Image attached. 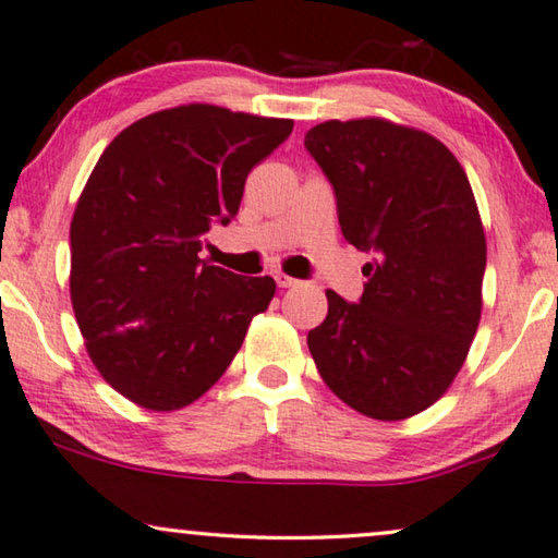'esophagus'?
Instances as JSON below:
<instances>
[{"instance_id":"esophagus-1","label":"esophagus","mask_w":558,"mask_h":558,"mask_svg":"<svg viewBox=\"0 0 558 558\" xmlns=\"http://www.w3.org/2000/svg\"><path fill=\"white\" fill-rule=\"evenodd\" d=\"M274 281H277L279 289H291V287L299 284L296 279H291L289 274H284V271H274Z\"/></svg>"}]
</instances>
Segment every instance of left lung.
Here are the masks:
<instances>
[{"mask_svg":"<svg viewBox=\"0 0 558 558\" xmlns=\"http://www.w3.org/2000/svg\"><path fill=\"white\" fill-rule=\"evenodd\" d=\"M304 145L333 185L343 236L373 254L359 304L326 289L308 351L361 415L413 417L452 386L480 326L487 240L470 180L430 133L386 118L318 123Z\"/></svg>","mask_w":558,"mask_h":558,"instance_id":"left-lung-1","label":"left lung"}]
</instances>
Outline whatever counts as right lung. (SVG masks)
I'll return each mask as SVG.
<instances>
[{
  "mask_svg": "<svg viewBox=\"0 0 558 558\" xmlns=\"http://www.w3.org/2000/svg\"><path fill=\"white\" fill-rule=\"evenodd\" d=\"M291 128L187 104L128 125L98 158L71 219V304L90 361L131 403L158 413L195 403L267 312L271 277L197 254Z\"/></svg>",
  "mask_w": 558,
  "mask_h": 558,
  "instance_id": "obj_1",
  "label": "right lung"
}]
</instances>
